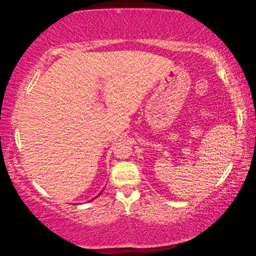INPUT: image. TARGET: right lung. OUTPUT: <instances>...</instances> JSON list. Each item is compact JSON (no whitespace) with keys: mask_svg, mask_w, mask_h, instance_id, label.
<instances>
[{"mask_svg":"<svg viewBox=\"0 0 256 256\" xmlns=\"http://www.w3.org/2000/svg\"><path fill=\"white\" fill-rule=\"evenodd\" d=\"M100 196V193H99V194H98V196H96V198H98V196ZM92 198V200H94V198Z\"/></svg>","mask_w":256,"mask_h":256,"instance_id":"obj_1","label":"right lung"}]
</instances>
